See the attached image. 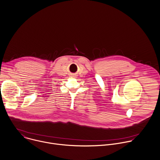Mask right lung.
<instances>
[{"instance_id":"add662e5","label":"right lung","mask_w":160,"mask_h":160,"mask_svg":"<svg viewBox=\"0 0 160 160\" xmlns=\"http://www.w3.org/2000/svg\"><path fill=\"white\" fill-rule=\"evenodd\" d=\"M0 86H1V85H0Z\"/></svg>"}]
</instances>
